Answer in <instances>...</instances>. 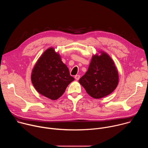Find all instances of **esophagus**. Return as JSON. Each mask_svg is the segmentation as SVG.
<instances>
[{
	"instance_id": "esophagus-1",
	"label": "esophagus",
	"mask_w": 148,
	"mask_h": 148,
	"mask_svg": "<svg viewBox=\"0 0 148 148\" xmlns=\"http://www.w3.org/2000/svg\"><path fill=\"white\" fill-rule=\"evenodd\" d=\"M74 78H75V79L76 80H78V79H79V78H80V75H75V77H74Z\"/></svg>"
}]
</instances>
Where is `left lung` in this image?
<instances>
[{
	"mask_svg": "<svg viewBox=\"0 0 148 148\" xmlns=\"http://www.w3.org/2000/svg\"><path fill=\"white\" fill-rule=\"evenodd\" d=\"M78 81L89 95L99 99L116 89L119 82L118 71L108 54L101 50L92 56L87 71Z\"/></svg>",
	"mask_w": 148,
	"mask_h": 148,
	"instance_id": "1",
	"label": "left lung"
}]
</instances>
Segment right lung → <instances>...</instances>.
<instances>
[{
  "label": "right lung",
  "instance_id": "right-lung-1",
  "mask_svg": "<svg viewBox=\"0 0 148 148\" xmlns=\"http://www.w3.org/2000/svg\"><path fill=\"white\" fill-rule=\"evenodd\" d=\"M31 80L36 91L51 100L59 98L69 84L74 80L61 56L53 47L41 55L31 74Z\"/></svg>",
  "mask_w": 148,
  "mask_h": 148
}]
</instances>
